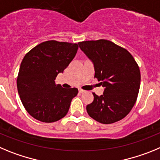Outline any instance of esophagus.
I'll use <instances>...</instances> for the list:
<instances>
[{
	"mask_svg": "<svg viewBox=\"0 0 160 160\" xmlns=\"http://www.w3.org/2000/svg\"><path fill=\"white\" fill-rule=\"evenodd\" d=\"M85 92V91L83 90V89H79V92L80 93H83V92Z\"/></svg>",
	"mask_w": 160,
	"mask_h": 160,
	"instance_id": "1",
	"label": "esophagus"
}]
</instances>
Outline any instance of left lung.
I'll list each match as a JSON object with an SVG mask.
<instances>
[{
  "instance_id": "obj_1",
  "label": "left lung",
  "mask_w": 160,
  "mask_h": 160,
  "mask_svg": "<svg viewBox=\"0 0 160 160\" xmlns=\"http://www.w3.org/2000/svg\"><path fill=\"white\" fill-rule=\"evenodd\" d=\"M79 47L93 63L95 77L104 88L103 94L92 93L88 114L99 123L109 124L123 119L137 99L140 71L131 53L107 40L79 42Z\"/></svg>"
}]
</instances>
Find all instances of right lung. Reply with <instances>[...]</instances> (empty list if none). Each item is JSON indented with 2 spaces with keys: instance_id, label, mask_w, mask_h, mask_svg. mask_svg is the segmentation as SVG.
<instances>
[{
  "instance_id": "obj_1",
  "label": "right lung",
  "mask_w": 160,
  "mask_h": 160,
  "mask_svg": "<svg viewBox=\"0 0 160 160\" xmlns=\"http://www.w3.org/2000/svg\"><path fill=\"white\" fill-rule=\"evenodd\" d=\"M78 44L57 41L41 43L24 56L17 77V90L28 114L39 121L52 123L68 112L78 89L56 84L57 75L68 66Z\"/></svg>"
}]
</instances>
